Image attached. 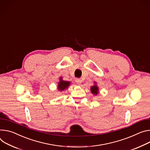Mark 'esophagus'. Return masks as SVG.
I'll list each match as a JSON object with an SVG mask.
<instances>
[{"instance_id":"1","label":"esophagus","mask_w":150,"mask_h":150,"mask_svg":"<svg viewBox=\"0 0 150 150\" xmlns=\"http://www.w3.org/2000/svg\"><path fill=\"white\" fill-rule=\"evenodd\" d=\"M75 82H76V83L77 84L80 85L81 83V82H82V80H81V79H80V78H76V79H75Z\"/></svg>"}]
</instances>
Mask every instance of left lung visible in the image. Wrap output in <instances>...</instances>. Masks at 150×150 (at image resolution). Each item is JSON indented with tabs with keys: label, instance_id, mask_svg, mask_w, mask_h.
<instances>
[{
	"label": "left lung",
	"instance_id": "left-lung-1",
	"mask_svg": "<svg viewBox=\"0 0 150 150\" xmlns=\"http://www.w3.org/2000/svg\"><path fill=\"white\" fill-rule=\"evenodd\" d=\"M90 91H91V93L93 95H94V96H96V95H98L99 94V87L97 86L96 82H94V85L90 87Z\"/></svg>",
	"mask_w": 150,
	"mask_h": 150
}]
</instances>
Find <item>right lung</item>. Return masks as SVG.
I'll list each match as a JSON object with an SVG mask.
<instances>
[{"label": "right lung", "instance_id": "right-lung-1", "mask_svg": "<svg viewBox=\"0 0 150 150\" xmlns=\"http://www.w3.org/2000/svg\"><path fill=\"white\" fill-rule=\"evenodd\" d=\"M59 79H60V81L58 83V85H57V90L59 91H64V90L69 88V86L71 85L70 81L63 80L62 76L60 77Z\"/></svg>", "mask_w": 150, "mask_h": 150}]
</instances>
